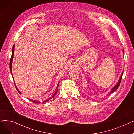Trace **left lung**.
Segmentation results:
<instances>
[{"instance_id": "8db88e82", "label": "left lung", "mask_w": 134, "mask_h": 134, "mask_svg": "<svg viewBox=\"0 0 134 134\" xmlns=\"http://www.w3.org/2000/svg\"><path fill=\"white\" fill-rule=\"evenodd\" d=\"M123 74V73H122V75H121V77H120V78H119V80H118V82H117V83L116 84V86H115L113 88H112V89L111 90V91H110V93L109 94H109H111L112 92H114L115 91H116V90L118 88V87H119V85H120V83H121V82L122 79Z\"/></svg>"}]
</instances>
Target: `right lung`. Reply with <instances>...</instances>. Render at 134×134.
Returning <instances> with one entry per match:
<instances>
[{
  "label": "right lung",
  "instance_id": "1",
  "mask_svg": "<svg viewBox=\"0 0 134 134\" xmlns=\"http://www.w3.org/2000/svg\"><path fill=\"white\" fill-rule=\"evenodd\" d=\"M14 48H15V45H13V47H12V55H11V59H10V71H11V66H12V59H13V54H14ZM11 75H12V73H11ZM12 77H13V76H12ZM59 83L58 84V86H57V87H56V91L55 92V93H54V94L51 97H49V98H48V99H47V100H46L45 101H44L43 103H44V102H48V101H49V100H51L52 98H53L54 97V96L56 94V93H57V92H58V86H59ZM15 86H16V85H15ZM16 89H17V91L18 92H19V94H21V92H20V91L18 90V89L17 88V87H16ZM29 100H30V101H32V102H34V103H40V102H38V101H35V100H32V99H29Z\"/></svg>",
  "mask_w": 134,
  "mask_h": 134
}]
</instances>
